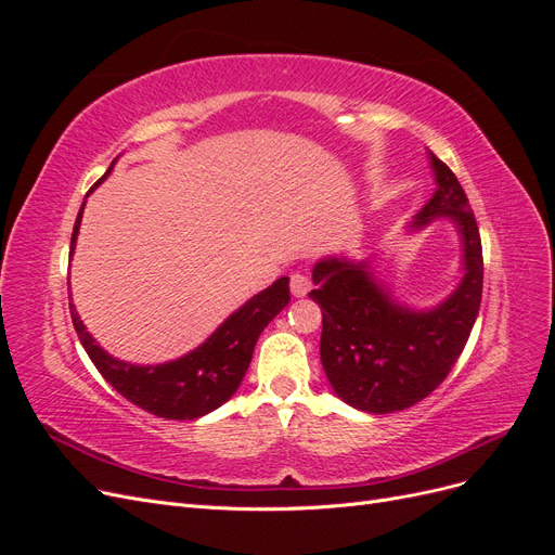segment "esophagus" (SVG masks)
<instances>
[{
	"instance_id": "1",
	"label": "esophagus",
	"mask_w": 555,
	"mask_h": 555,
	"mask_svg": "<svg viewBox=\"0 0 555 555\" xmlns=\"http://www.w3.org/2000/svg\"><path fill=\"white\" fill-rule=\"evenodd\" d=\"M289 287H292V294H294L296 298H304V296L310 294L312 282H310V278L304 275V273H294L292 280H289Z\"/></svg>"
}]
</instances>
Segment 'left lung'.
<instances>
[{
	"label": "left lung",
	"mask_w": 555,
	"mask_h": 555,
	"mask_svg": "<svg viewBox=\"0 0 555 555\" xmlns=\"http://www.w3.org/2000/svg\"><path fill=\"white\" fill-rule=\"evenodd\" d=\"M428 159L438 188L410 229L449 217L463 243V278L440 306H400L367 261L326 257L312 268L324 373L338 398L361 412H400L430 396L461 357L479 312L483 259L475 212L449 166L433 153Z\"/></svg>",
	"instance_id": "left-lung-1"
}]
</instances>
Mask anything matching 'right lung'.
Returning a JSON list of instances; mask_svg holds the SVG:
<instances>
[{"label":"right lung","instance_id":"add662e5","mask_svg":"<svg viewBox=\"0 0 555 555\" xmlns=\"http://www.w3.org/2000/svg\"><path fill=\"white\" fill-rule=\"evenodd\" d=\"M82 208H86V204L80 206L76 217L72 251L76 247ZM289 298V278L275 280L271 287L251 296L245 306L227 317L222 326L204 345H198L190 354L159 365H133L111 357L108 351L96 345L86 324L80 322L74 304H69V310L80 345L86 347L96 371L102 373V377L117 393H122L133 405L155 416L178 418V422L190 418L192 422V418L217 410L236 393L249 367L251 351H255L261 331L271 324V319H275L280 310L287 308Z\"/></svg>","mask_w":555,"mask_h":555}]
</instances>
